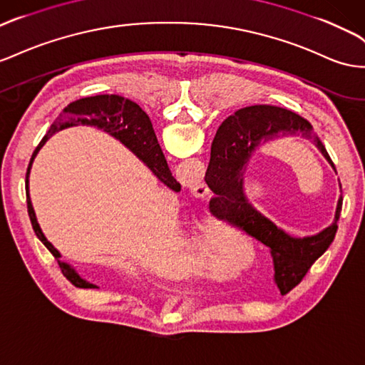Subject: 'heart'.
I'll return each mask as SVG.
<instances>
[{
	"mask_svg": "<svg viewBox=\"0 0 365 365\" xmlns=\"http://www.w3.org/2000/svg\"><path fill=\"white\" fill-rule=\"evenodd\" d=\"M193 242L196 250L201 253V256H209L210 258L215 249V236L209 229L198 225L193 233Z\"/></svg>",
	"mask_w": 365,
	"mask_h": 365,
	"instance_id": "obj_1",
	"label": "heart"
}]
</instances>
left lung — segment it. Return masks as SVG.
<instances>
[{
	"instance_id": "left-lung-1",
	"label": "left lung",
	"mask_w": 365,
	"mask_h": 365,
	"mask_svg": "<svg viewBox=\"0 0 365 365\" xmlns=\"http://www.w3.org/2000/svg\"><path fill=\"white\" fill-rule=\"evenodd\" d=\"M278 136H302L312 140L336 172L326 147L312 132L307 120L277 106H250L236 110L220 125L212 144V152L216 149V156L210 160L205 180L218 195V198L210 201L212 209L227 212L232 221L270 249L274 282L281 294H285L297 287L313 262L330 247L338 230L342 195L333 224L321 233L305 238H293L256 212L244 198L242 175L256 147Z\"/></svg>"
}]
</instances>
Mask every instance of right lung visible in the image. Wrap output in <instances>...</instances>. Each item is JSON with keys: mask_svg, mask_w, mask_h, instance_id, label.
Listing matches in <instances>:
<instances>
[{"mask_svg": "<svg viewBox=\"0 0 365 365\" xmlns=\"http://www.w3.org/2000/svg\"><path fill=\"white\" fill-rule=\"evenodd\" d=\"M76 124L95 125L98 129H103L104 132L110 133L116 140H120L124 145L129 147L138 158L149 167V169L158 176V180H161L167 187H170L175 192L181 190L180 182L173 178L169 165H167L164 153L153 132L150 118L147 116V113L136 103L127 100V98H123L120 95L87 96L71 103L64 109V116L58 118V120L51 125L48 132L44 135L41 143L38 144L35 152L32 153V158L31 163H29L26 173V196L29 218H31L32 227L35 230V235L38 236V240L46 245L48 252H51L56 259H60L61 255L46 240V236L43 235L41 229H39L31 198H29V173H31V167L36 153L48 138L55 132L64 129V127H71ZM58 264H60V269L64 277L71 281L75 287L96 289L95 284L83 279L68 264L61 261H58Z\"/></svg>", "mask_w": 365, "mask_h": 365, "instance_id": "add662e5", "label": "right lung"}]
</instances>
